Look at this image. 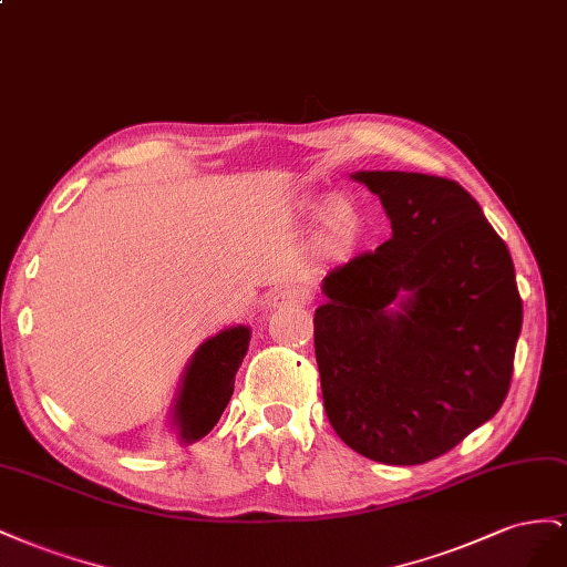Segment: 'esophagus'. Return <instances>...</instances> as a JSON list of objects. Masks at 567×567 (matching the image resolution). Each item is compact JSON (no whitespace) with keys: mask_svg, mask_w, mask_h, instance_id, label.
Listing matches in <instances>:
<instances>
[{"mask_svg":"<svg viewBox=\"0 0 567 567\" xmlns=\"http://www.w3.org/2000/svg\"><path fill=\"white\" fill-rule=\"evenodd\" d=\"M306 301H309V295H306L301 287H282L270 299L272 309H287V306H303Z\"/></svg>","mask_w":567,"mask_h":567,"instance_id":"1","label":"esophagus"}]
</instances>
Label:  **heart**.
<instances>
[{
  "instance_id": "b5f03b06",
  "label": "heart",
  "mask_w": 567,
  "mask_h": 567,
  "mask_svg": "<svg viewBox=\"0 0 567 567\" xmlns=\"http://www.w3.org/2000/svg\"><path fill=\"white\" fill-rule=\"evenodd\" d=\"M306 212H316V206L309 204L306 206ZM322 225H326V230H322V237L330 247L334 245H342L344 239H349V235L353 233V225H355V212L353 206L344 199V197H334L328 202L326 212H322Z\"/></svg>"
}]
</instances>
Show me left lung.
Instances as JSON below:
<instances>
[{"instance_id": "1", "label": "left lung", "mask_w": 567, "mask_h": 567, "mask_svg": "<svg viewBox=\"0 0 567 567\" xmlns=\"http://www.w3.org/2000/svg\"><path fill=\"white\" fill-rule=\"evenodd\" d=\"M392 237L322 278L316 361L330 425L386 465L446 454L501 409L523 328L515 268L458 183L355 171Z\"/></svg>"}]
</instances>
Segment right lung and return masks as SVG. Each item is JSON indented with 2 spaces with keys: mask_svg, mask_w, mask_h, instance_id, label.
<instances>
[{
  "mask_svg": "<svg viewBox=\"0 0 567 567\" xmlns=\"http://www.w3.org/2000/svg\"><path fill=\"white\" fill-rule=\"evenodd\" d=\"M251 328L235 326L204 339L187 361L168 425L181 444H194L214 430L235 390V375L247 355Z\"/></svg>",
  "mask_w": 567,
  "mask_h": 567,
  "instance_id": "add662e5",
  "label": "right lung"
}]
</instances>
